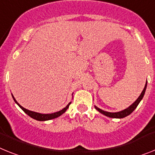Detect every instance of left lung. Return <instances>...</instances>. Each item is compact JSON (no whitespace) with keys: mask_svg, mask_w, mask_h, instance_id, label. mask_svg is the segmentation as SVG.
<instances>
[{"mask_svg":"<svg viewBox=\"0 0 155 155\" xmlns=\"http://www.w3.org/2000/svg\"><path fill=\"white\" fill-rule=\"evenodd\" d=\"M147 85V81L146 84H145V87H144L143 90V91H142L141 94L139 96V97H138L137 99H136V101H135V102H134L132 105H131V106H128V107L126 108V109H124V110H121V111H120V112H116V113H111V112L104 111V110H101V109H99V108L97 107L96 106H94V108H95L96 110L99 112V113H101V114H103V115L106 116V117H111V118H124V117H127V116L130 115V114H132V112L134 111V110H136V107H137V106L140 102V101L143 99V96H144V94H145V91H146Z\"/></svg>","mask_w":155,"mask_h":155,"instance_id":"left-lung-1","label":"left lung"}]
</instances>
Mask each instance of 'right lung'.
<instances>
[{
  "mask_svg": "<svg viewBox=\"0 0 155 155\" xmlns=\"http://www.w3.org/2000/svg\"><path fill=\"white\" fill-rule=\"evenodd\" d=\"M12 98H13V100L15 101V103L17 104L18 106L21 108L22 110H23V112H24L25 114H27V115L29 116V117H31V118H33V119H35V120H39V121H45V120H49L54 119V118H57V117H60V116H61L62 114H64V113L66 112V110L68 109V107H69V105L71 104V102H69V103L64 108V109H62L61 110H60V111L56 112V113H53V114H39V113H37V112L31 111V110H27V109H25V108H23V106H20V105L18 103L17 101L15 100V98L14 97V96L12 95Z\"/></svg>",
  "mask_w": 155,
  "mask_h": 155,
  "instance_id": "obj_1",
  "label": "right lung"
}]
</instances>
